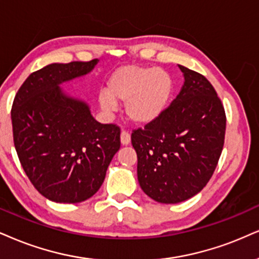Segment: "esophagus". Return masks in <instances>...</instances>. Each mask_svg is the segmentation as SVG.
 I'll use <instances>...</instances> for the list:
<instances>
[{
  "label": "esophagus",
  "mask_w": 259,
  "mask_h": 259,
  "mask_svg": "<svg viewBox=\"0 0 259 259\" xmlns=\"http://www.w3.org/2000/svg\"><path fill=\"white\" fill-rule=\"evenodd\" d=\"M131 143V135L127 131H122L121 132V144L122 145H128Z\"/></svg>",
  "instance_id": "1"
}]
</instances>
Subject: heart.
Returning a JSON list of instances; mask_svg holds the SVG:
<instances>
[{
	"instance_id": "heart-1",
	"label": "heart",
	"mask_w": 259,
	"mask_h": 259,
	"mask_svg": "<svg viewBox=\"0 0 259 259\" xmlns=\"http://www.w3.org/2000/svg\"><path fill=\"white\" fill-rule=\"evenodd\" d=\"M173 94V79L156 67L127 65L117 68L107 81V94H101L100 105L105 113L116 102H126V114L136 123H150L167 109Z\"/></svg>"
}]
</instances>
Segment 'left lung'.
<instances>
[{"label":"left lung","mask_w":259,"mask_h":259,"mask_svg":"<svg viewBox=\"0 0 259 259\" xmlns=\"http://www.w3.org/2000/svg\"><path fill=\"white\" fill-rule=\"evenodd\" d=\"M179 68L185 78L180 94L157 120L131 136L140 187L164 204L200 192L225 144L226 113L213 86L199 73Z\"/></svg>","instance_id":"left-lung-1"}]
</instances>
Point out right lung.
Wrapping results in <instances>:
<instances>
[{
  "label": "right lung",
  "instance_id": "right-lung-1",
  "mask_svg": "<svg viewBox=\"0 0 259 259\" xmlns=\"http://www.w3.org/2000/svg\"><path fill=\"white\" fill-rule=\"evenodd\" d=\"M98 60L52 63L31 73L12 105L13 139L34 188L56 203H80L100 190L120 149V127L100 123L84 101L60 85L90 73Z\"/></svg>",
  "mask_w": 259,
  "mask_h": 259
}]
</instances>
